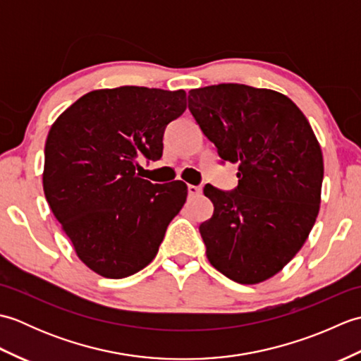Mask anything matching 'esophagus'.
<instances>
[{
    "label": "esophagus",
    "mask_w": 361,
    "mask_h": 361,
    "mask_svg": "<svg viewBox=\"0 0 361 361\" xmlns=\"http://www.w3.org/2000/svg\"><path fill=\"white\" fill-rule=\"evenodd\" d=\"M188 192L190 197H197L202 194V186H194V185H189L188 186Z\"/></svg>",
    "instance_id": "1"
}]
</instances>
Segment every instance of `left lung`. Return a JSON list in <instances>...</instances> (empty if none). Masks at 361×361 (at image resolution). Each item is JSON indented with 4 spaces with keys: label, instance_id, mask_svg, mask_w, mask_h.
<instances>
[{
    "label": "left lung",
    "instance_id": "obj_1",
    "mask_svg": "<svg viewBox=\"0 0 361 361\" xmlns=\"http://www.w3.org/2000/svg\"><path fill=\"white\" fill-rule=\"evenodd\" d=\"M189 110L219 157L237 163L239 185L203 192L214 214L200 225L214 268L239 283L279 273L312 231L324 164L302 111L278 91L242 83L190 90Z\"/></svg>",
    "mask_w": 361,
    "mask_h": 361
}]
</instances>
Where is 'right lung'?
I'll return each instance as SVG.
<instances>
[{"instance_id": "1", "label": "right lung", "mask_w": 361, "mask_h": 361, "mask_svg": "<svg viewBox=\"0 0 361 361\" xmlns=\"http://www.w3.org/2000/svg\"><path fill=\"white\" fill-rule=\"evenodd\" d=\"M185 110L183 90H94L49 130L44 197L79 259L104 278L147 267L186 202L183 181L153 185L136 173L141 157L161 158L164 130Z\"/></svg>"}]
</instances>
